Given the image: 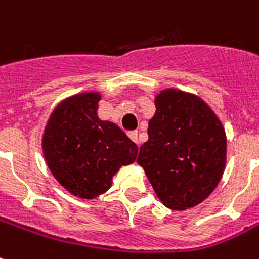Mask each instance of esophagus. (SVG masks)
Returning a JSON list of instances; mask_svg holds the SVG:
<instances>
[{
	"mask_svg": "<svg viewBox=\"0 0 259 259\" xmlns=\"http://www.w3.org/2000/svg\"><path fill=\"white\" fill-rule=\"evenodd\" d=\"M127 136H129V138L132 140V141H133V143L138 144V133H137V132H130Z\"/></svg>",
	"mask_w": 259,
	"mask_h": 259,
	"instance_id": "obj_1",
	"label": "esophagus"
}]
</instances>
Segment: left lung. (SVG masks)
Returning <instances> with one entry per match:
<instances>
[{"instance_id":"obj_1","label":"left lung","mask_w":259,"mask_h":259,"mask_svg":"<svg viewBox=\"0 0 259 259\" xmlns=\"http://www.w3.org/2000/svg\"><path fill=\"white\" fill-rule=\"evenodd\" d=\"M155 106L137 163L161 204L186 210L206 200L222 181L226 130L209 104L194 94L167 88L156 95Z\"/></svg>"}]
</instances>
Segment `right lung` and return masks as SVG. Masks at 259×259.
Instances as JSON below:
<instances>
[{
	"label": "right lung",
	"instance_id": "obj_1",
	"mask_svg": "<svg viewBox=\"0 0 259 259\" xmlns=\"http://www.w3.org/2000/svg\"><path fill=\"white\" fill-rule=\"evenodd\" d=\"M100 92L61 100L47 119L42 151L53 177L70 194L94 200L111 187L122 165L136 161L138 148L114 122L98 116Z\"/></svg>",
	"mask_w": 259,
	"mask_h": 259
}]
</instances>
